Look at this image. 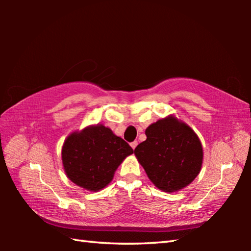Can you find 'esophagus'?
<instances>
[{
    "label": "esophagus",
    "instance_id": "obj_1",
    "mask_svg": "<svg viewBox=\"0 0 251 251\" xmlns=\"http://www.w3.org/2000/svg\"><path fill=\"white\" fill-rule=\"evenodd\" d=\"M138 145V143H137V141H134L133 143H130V147L131 148H133V150H135V148H136V146H137Z\"/></svg>",
    "mask_w": 251,
    "mask_h": 251
}]
</instances>
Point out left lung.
Segmentation results:
<instances>
[{
	"label": "left lung",
	"instance_id": "8db88e82",
	"mask_svg": "<svg viewBox=\"0 0 251 251\" xmlns=\"http://www.w3.org/2000/svg\"><path fill=\"white\" fill-rule=\"evenodd\" d=\"M146 141L134 154L157 188L177 193L192 184L201 173L203 151L192 127L168 115L145 130Z\"/></svg>",
	"mask_w": 251,
	"mask_h": 251
}]
</instances>
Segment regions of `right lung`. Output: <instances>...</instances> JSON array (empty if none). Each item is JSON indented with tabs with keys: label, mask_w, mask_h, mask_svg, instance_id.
<instances>
[{
	"label": "right lung",
	"mask_w": 251,
	"mask_h": 251,
	"mask_svg": "<svg viewBox=\"0 0 251 251\" xmlns=\"http://www.w3.org/2000/svg\"><path fill=\"white\" fill-rule=\"evenodd\" d=\"M133 152L108 127L90 125L66 137L62 147L63 168L75 185L96 193L112 181L118 166Z\"/></svg>",
	"instance_id": "right-lung-1"
}]
</instances>
